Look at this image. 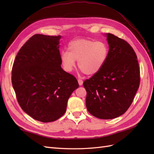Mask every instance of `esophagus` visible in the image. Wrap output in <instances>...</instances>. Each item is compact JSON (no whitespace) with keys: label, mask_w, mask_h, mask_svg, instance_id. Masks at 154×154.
<instances>
[{"label":"esophagus","mask_w":154,"mask_h":154,"mask_svg":"<svg viewBox=\"0 0 154 154\" xmlns=\"http://www.w3.org/2000/svg\"><path fill=\"white\" fill-rule=\"evenodd\" d=\"M78 82L79 85H82L83 81L82 80V79H78Z\"/></svg>","instance_id":"1"}]
</instances>
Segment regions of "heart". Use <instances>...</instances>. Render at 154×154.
Wrapping results in <instances>:
<instances>
[{
    "label": "heart",
    "mask_w": 154,
    "mask_h": 154,
    "mask_svg": "<svg viewBox=\"0 0 154 154\" xmlns=\"http://www.w3.org/2000/svg\"><path fill=\"white\" fill-rule=\"evenodd\" d=\"M68 51H62L60 60L63 69L72 71L78 60V66L87 75H94L103 67L108 58L109 47L103 41L78 39L71 42Z\"/></svg>",
    "instance_id": "b5f03b06"
}]
</instances>
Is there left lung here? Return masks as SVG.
<instances>
[{
  "instance_id": "left-lung-1",
  "label": "left lung",
  "mask_w": 154,
  "mask_h": 154,
  "mask_svg": "<svg viewBox=\"0 0 154 154\" xmlns=\"http://www.w3.org/2000/svg\"><path fill=\"white\" fill-rule=\"evenodd\" d=\"M108 58L97 74L85 80L86 106L91 114L110 119L123 114L131 105L140 83V71L134 50L127 42L106 35Z\"/></svg>"
}]
</instances>
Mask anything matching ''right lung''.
Instances as JSON below:
<instances>
[{
    "instance_id": "right-lung-1",
    "label": "right lung",
    "mask_w": 154,
    "mask_h": 154,
    "mask_svg": "<svg viewBox=\"0 0 154 154\" xmlns=\"http://www.w3.org/2000/svg\"><path fill=\"white\" fill-rule=\"evenodd\" d=\"M60 38V35L31 36L18 51L12 67L11 82L18 104L43 123L62 117L70 96L79 87L76 78L61 67Z\"/></svg>"
}]
</instances>
